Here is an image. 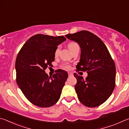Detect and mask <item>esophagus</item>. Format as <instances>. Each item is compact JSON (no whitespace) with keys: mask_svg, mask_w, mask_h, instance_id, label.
Here are the masks:
<instances>
[{"mask_svg":"<svg viewBox=\"0 0 129 129\" xmlns=\"http://www.w3.org/2000/svg\"><path fill=\"white\" fill-rule=\"evenodd\" d=\"M73 76V74L71 73H68V76L69 77H71V76Z\"/></svg>","mask_w":129,"mask_h":129,"instance_id":"34e87169","label":"esophagus"}]
</instances>
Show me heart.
I'll return each mask as SVG.
<instances>
[{
	"label": "heart",
	"mask_w": 129,
	"mask_h": 129,
	"mask_svg": "<svg viewBox=\"0 0 129 129\" xmlns=\"http://www.w3.org/2000/svg\"><path fill=\"white\" fill-rule=\"evenodd\" d=\"M68 48L70 49V51H72V50L75 49V48L78 47V45L76 42H73V41H72V42H70L68 44ZM59 51H60L59 47H57L56 49L55 52H54V54H55V56L58 55V53H59ZM62 67L64 69H66V70H69L71 69V66H70V65L68 64H64L62 65Z\"/></svg>",
	"instance_id": "heart-1"
}]
</instances>
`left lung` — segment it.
I'll return each mask as SVG.
<instances>
[{"mask_svg": "<svg viewBox=\"0 0 129 129\" xmlns=\"http://www.w3.org/2000/svg\"><path fill=\"white\" fill-rule=\"evenodd\" d=\"M77 42L81 48L77 71L88 73L84 79L76 73L75 88L78 100L85 106L101 105L112 94L115 86V66L108 48L99 37L88 30L65 35Z\"/></svg>", "mask_w": 129, "mask_h": 129, "instance_id": "left-lung-1", "label": "left lung"}]
</instances>
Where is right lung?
Listing matches in <instances>:
<instances>
[{
  "instance_id": "1",
  "label": "right lung",
  "mask_w": 129,
  "mask_h": 129,
  "mask_svg": "<svg viewBox=\"0 0 129 129\" xmlns=\"http://www.w3.org/2000/svg\"><path fill=\"white\" fill-rule=\"evenodd\" d=\"M65 40L62 36L37 34L26 41L17 54L16 82L27 99L35 105L47 108L60 99L68 73L58 69L49 77L45 70L54 61L57 45Z\"/></svg>"
}]
</instances>
